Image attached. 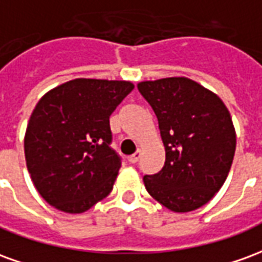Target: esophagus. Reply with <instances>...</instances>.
<instances>
[{
    "instance_id": "34e87169",
    "label": "esophagus",
    "mask_w": 262,
    "mask_h": 262,
    "mask_svg": "<svg viewBox=\"0 0 262 262\" xmlns=\"http://www.w3.org/2000/svg\"><path fill=\"white\" fill-rule=\"evenodd\" d=\"M140 156H142V151H140V150H137L136 153H133L132 156H129V157H127V160H129V163L135 164V163H137V161H139Z\"/></svg>"
}]
</instances>
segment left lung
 I'll list each match as a JSON object with an SVG mask.
<instances>
[{
	"label": "left lung",
	"instance_id": "8db88e82",
	"mask_svg": "<svg viewBox=\"0 0 262 262\" xmlns=\"http://www.w3.org/2000/svg\"><path fill=\"white\" fill-rule=\"evenodd\" d=\"M137 88L159 119L165 147L164 167L143 177L144 187L177 213L201 208L225 184L233 163L236 130L229 109L187 77L142 81Z\"/></svg>",
	"mask_w": 262,
	"mask_h": 262
}]
</instances>
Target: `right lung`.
I'll list each match as a JSON object with an SVG mask.
<instances>
[{"mask_svg":"<svg viewBox=\"0 0 262 262\" xmlns=\"http://www.w3.org/2000/svg\"><path fill=\"white\" fill-rule=\"evenodd\" d=\"M133 88L130 81L75 78L39 99L26 127L25 159L49 205L82 213L112 191L120 157L109 146V116Z\"/></svg>","mask_w":262,"mask_h":262,"instance_id":"right-lung-1","label":"right lung"}]
</instances>
